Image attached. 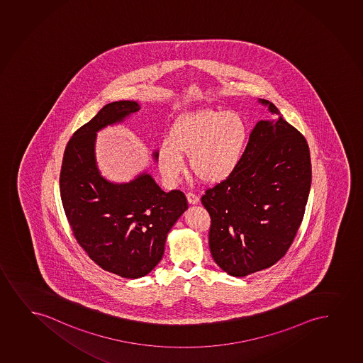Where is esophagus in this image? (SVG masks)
<instances>
[{"instance_id": "1", "label": "esophagus", "mask_w": 363, "mask_h": 363, "mask_svg": "<svg viewBox=\"0 0 363 363\" xmlns=\"http://www.w3.org/2000/svg\"><path fill=\"white\" fill-rule=\"evenodd\" d=\"M186 197H187L189 204H196L199 201V197H198L197 194H192V192H189V194H186Z\"/></svg>"}]
</instances>
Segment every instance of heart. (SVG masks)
<instances>
[{"label":"heart","mask_w":363,"mask_h":363,"mask_svg":"<svg viewBox=\"0 0 363 363\" xmlns=\"http://www.w3.org/2000/svg\"><path fill=\"white\" fill-rule=\"evenodd\" d=\"M247 140V125L236 112L202 109L179 117L169 140L157 150L162 177L174 184L184 174V155L189 169L207 184H219L235 172Z\"/></svg>","instance_id":"heart-1"}]
</instances>
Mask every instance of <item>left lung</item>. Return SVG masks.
<instances>
[{"instance_id":"left-lung-1","label":"left lung","mask_w":363,"mask_h":363,"mask_svg":"<svg viewBox=\"0 0 363 363\" xmlns=\"http://www.w3.org/2000/svg\"><path fill=\"white\" fill-rule=\"evenodd\" d=\"M259 102L279 114L269 101ZM311 184V152L303 134L282 117L259 121L235 172L202 196L218 266L244 277L282 259L304 217Z\"/></svg>"}]
</instances>
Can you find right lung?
Here are the masks:
<instances>
[{
  "instance_id": "obj_1",
  "label": "right lung",
  "mask_w": 363,
  "mask_h": 363,
  "mask_svg": "<svg viewBox=\"0 0 363 363\" xmlns=\"http://www.w3.org/2000/svg\"><path fill=\"white\" fill-rule=\"evenodd\" d=\"M139 109L134 101L106 104L70 138L60 169L62 207L74 238L99 267L124 278L143 277L160 262L167 233L189 208L184 192H164L150 174L116 184L99 174L96 133Z\"/></svg>"
}]
</instances>
